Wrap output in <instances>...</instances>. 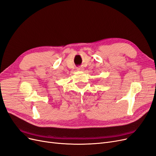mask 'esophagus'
<instances>
[{
	"label": "esophagus",
	"mask_w": 156,
	"mask_h": 156,
	"mask_svg": "<svg viewBox=\"0 0 156 156\" xmlns=\"http://www.w3.org/2000/svg\"><path fill=\"white\" fill-rule=\"evenodd\" d=\"M77 69L78 71H83V68H81V67H79V68H77Z\"/></svg>",
	"instance_id": "1"
}]
</instances>
